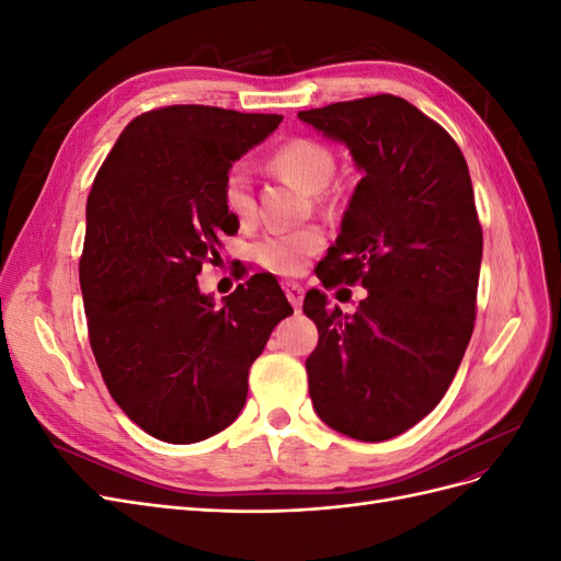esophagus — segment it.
Instances as JSON below:
<instances>
[{
  "mask_svg": "<svg viewBox=\"0 0 561 561\" xmlns=\"http://www.w3.org/2000/svg\"><path fill=\"white\" fill-rule=\"evenodd\" d=\"M283 290L287 295V301H290L295 309H299L301 307V299H304V287L299 283L287 280V283H283Z\"/></svg>",
  "mask_w": 561,
  "mask_h": 561,
  "instance_id": "34e87169",
  "label": "esophagus"
}]
</instances>
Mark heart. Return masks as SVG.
<instances>
[{"instance_id":"b5f03b06","label":"heart","mask_w":561,"mask_h":561,"mask_svg":"<svg viewBox=\"0 0 561 561\" xmlns=\"http://www.w3.org/2000/svg\"><path fill=\"white\" fill-rule=\"evenodd\" d=\"M268 163L278 175L293 180L307 194L325 192L336 171L334 151L309 138H297L280 145L271 154ZM222 198L227 210L239 222H252L254 215H257V201H254L248 165L233 163L225 173ZM322 243H325V236L318 227L271 231L254 245V257L264 268L274 271L278 276H297L307 268L309 260L322 248Z\"/></svg>"}]
</instances>
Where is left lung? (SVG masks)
Returning a JSON list of instances; mask_svg holds the SVG:
<instances>
[{"label":"left lung","instance_id":"1","mask_svg":"<svg viewBox=\"0 0 561 561\" xmlns=\"http://www.w3.org/2000/svg\"><path fill=\"white\" fill-rule=\"evenodd\" d=\"M344 142L363 171L342 233L318 264L325 287L360 283L353 316L307 293L318 328L309 396L330 428L381 443L435 410L463 360L482 264L468 163L451 135L398 95L297 114Z\"/></svg>","mask_w":561,"mask_h":561}]
</instances>
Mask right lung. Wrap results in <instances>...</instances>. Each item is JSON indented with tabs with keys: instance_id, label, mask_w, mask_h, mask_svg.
I'll list each match as a JSON object with an SVG mask.
<instances>
[{
	"instance_id": "right-lung-1",
	"label": "right lung",
	"mask_w": 561,
	"mask_h": 561,
	"mask_svg": "<svg viewBox=\"0 0 561 561\" xmlns=\"http://www.w3.org/2000/svg\"><path fill=\"white\" fill-rule=\"evenodd\" d=\"M280 122L206 105L151 110L95 175L79 262L91 348L114 402L163 443L231 426L250 365L293 313L276 278L252 276L222 307L196 283L222 236L239 231L225 173Z\"/></svg>"
}]
</instances>
